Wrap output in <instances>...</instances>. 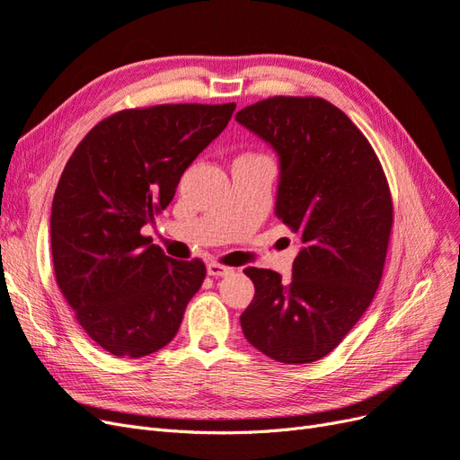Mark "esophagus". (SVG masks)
Here are the masks:
<instances>
[{"mask_svg": "<svg viewBox=\"0 0 460 460\" xmlns=\"http://www.w3.org/2000/svg\"><path fill=\"white\" fill-rule=\"evenodd\" d=\"M230 272H232V269H230V267H225V264H220V262L211 261V262L207 264V274H208V276L220 278V276H228Z\"/></svg>", "mask_w": 460, "mask_h": 460, "instance_id": "esophagus-1", "label": "esophagus"}]
</instances>
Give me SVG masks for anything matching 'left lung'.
Segmentation results:
<instances>
[{
    "label": "left lung",
    "instance_id": "8db88e82",
    "mask_svg": "<svg viewBox=\"0 0 460 460\" xmlns=\"http://www.w3.org/2000/svg\"><path fill=\"white\" fill-rule=\"evenodd\" d=\"M235 120L276 151L274 215L301 240L289 284L269 269L243 270L255 286L243 336L278 363H313L336 349L380 286L392 193L363 132L323 97H269Z\"/></svg>",
    "mask_w": 460,
    "mask_h": 460
}]
</instances>
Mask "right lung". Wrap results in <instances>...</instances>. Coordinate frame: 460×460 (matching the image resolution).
Wrapping results in <instances>:
<instances>
[{
	"label": "right lung",
	"instance_id": "obj_1",
	"mask_svg": "<svg viewBox=\"0 0 460 460\" xmlns=\"http://www.w3.org/2000/svg\"><path fill=\"white\" fill-rule=\"evenodd\" d=\"M235 103L124 109L97 122L65 164L51 205L55 278L78 324L117 357L172 341L205 280L199 259L166 257L140 234Z\"/></svg>",
	"mask_w": 460,
	"mask_h": 460
}]
</instances>
